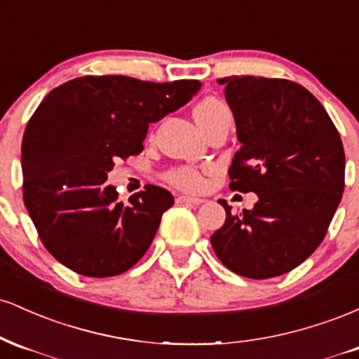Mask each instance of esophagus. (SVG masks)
<instances>
[{"mask_svg":"<svg viewBox=\"0 0 359 359\" xmlns=\"http://www.w3.org/2000/svg\"><path fill=\"white\" fill-rule=\"evenodd\" d=\"M177 204H203L204 201L199 199V197H192V196H179L177 197Z\"/></svg>","mask_w":359,"mask_h":359,"instance_id":"34e87169","label":"esophagus"}]
</instances>
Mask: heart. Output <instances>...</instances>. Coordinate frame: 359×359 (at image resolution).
Segmentation results:
<instances>
[{"instance_id":"obj_1","label":"heart","mask_w":359,"mask_h":359,"mask_svg":"<svg viewBox=\"0 0 359 359\" xmlns=\"http://www.w3.org/2000/svg\"><path fill=\"white\" fill-rule=\"evenodd\" d=\"M229 113L228 106L224 102L217 100V97H205L199 102V104L194 108V118H196L197 125L204 128L209 121H212L214 118L221 116V114ZM165 179L175 187L184 189V191H199L203 187L204 179L201 175L199 170L192 167H180L174 168L165 175Z\"/></svg>"}]
</instances>
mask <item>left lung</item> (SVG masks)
<instances>
[{
	"instance_id": "8db88e82",
	"label": "left lung",
	"mask_w": 359,
	"mask_h": 359,
	"mask_svg": "<svg viewBox=\"0 0 359 359\" xmlns=\"http://www.w3.org/2000/svg\"><path fill=\"white\" fill-rule=\"evenodd\" d=\"M241 148L229 189L255 192L251 211L231 214L211 236L234 273L263 280L306 262L327 233L344 191V148L324 106L294 81L255 76L217 79Z\"/></svg>"
}]
</instances>
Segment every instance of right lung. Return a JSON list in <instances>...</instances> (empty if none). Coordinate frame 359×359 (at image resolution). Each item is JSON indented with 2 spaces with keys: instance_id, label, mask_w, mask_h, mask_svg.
Listing matches in <instances>:
<instances>
[{
  "instance_id": "1",
  "label": "right lung",
  "mask_w": 359,
  "mask_h": 359,
  "mask_svg": "<svg viewBox=\"0 0 359 359\" xmlns=\"http://www.w3.org/2000/svg\"><path fill=\"white\" fill-rule=\"evenodd\" d=\"M199 81L84 76L52 89L22 142L23 203L57 262L84 277H114L147 253L174 196L156 185L118 203L106 184L116 158L143 150L148 125L177 111Z\"/></svg>"
}]
</instances>
